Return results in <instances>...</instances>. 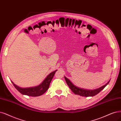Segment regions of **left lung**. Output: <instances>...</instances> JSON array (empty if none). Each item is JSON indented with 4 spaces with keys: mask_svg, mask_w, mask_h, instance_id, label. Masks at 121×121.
I'll return each mask as SVG.
<instances>
[{
    "mask_svg": "<svg viewBox=\"0 0 121 121\" xmlns=\"http://www.w3.org/2000/svg\"><path fill=\"white\" fill-rule=\"evenodd\" d=\"M65 79L69 88L71 89V90L75 94L78 95L83 97H91V96L96 95L98 93H100L103 89L107 85L109 84L110 82L109 81L108 83L106 84L105 85L103 86L102 87L99 88L95 89V90H86V89L78 88L76 86H75L71 82V81L68 79H67L65 77Z\"/></svg>",
    "mask_w": 121,
    "mask_h": 121,
    "instance_id": "8db88e82",
    "label": "left lung"
}]
</instances>
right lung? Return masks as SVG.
Wrapping results in <instances>:
<instances>
[{"instance_id": "add662e5", "label": "right lung", "mask_w": 121, "mask_h": 121, "mask_svg": "<svg viewBox=\"0 0 121 121\" xmlns=\"http://www.w3.org/2000/svg\"><path fill=\"white\" fill-rule=\"evenodd\" d=\"M57 71V70L53 71V72L51 73L48 76H47V77L44 80L43 82L37 87L29 88H22L16 86L12 82V83L15 88L22 94L32 97L39 96L43 94L48 90L49 86H50L51 80Z\"/></svg>"}]
</instances>
